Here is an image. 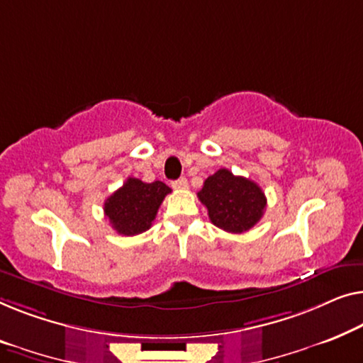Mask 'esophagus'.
<instances>
[{"label": "esophagus", "instance_id": "34e87169", "mask_svg": "<svg viewBox=\"0 0 363 363\" xmlns=\"http://www.w3.org/2000/svg\"><path fill=\"white\" fill-rule=\"evenodd\" d=\"M172 186L177 188V190H185V188L188 186V180H186V178L182 177V178H178V180L173 182Z\"/></svg>", "mask_w": 363, "mask_h": 363}]
</instances>
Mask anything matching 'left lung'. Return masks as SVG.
<instances>
[{
    "instance_id": "obj_1",
    "label": "left lung",
    "mask_w": 363,
    "mask_h": 363,
    "mask_svg": "<svg viewBox=\"0 0 363 363\" xmlns=\"http://www.w3.org/2000/svg\"><path fill=\"white\" fill-rule=\"evenodd\" d=\"M199 201L208 209L214 225L225 233L240 234L254 228L264 216L267 198L255 182L219 169L204 180Z\"/></svg>"
}]
</instances>
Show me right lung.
Instances as JSON below:
<instances>
[{"mask_svg": "<svg viewBox=\"0 0 363 363\" xmlns=\"http://www.w3.org/2000/svg\"><path fill=\"white\" fill-rule=\"evenodd\" d=\"M172 193L164 182L144 183L129 177L119 190L104 201V216L118 234L138 235L154 223L162 201Z\"/></svg>", "mask_w": 363, "mask_h": 363, "instance_id": "obj_1", "label": "right lung"}]
</instances>
